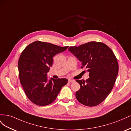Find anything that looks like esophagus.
Segmentation results:
<instances>
[{"instance_id":"34e87169","label":"esophagus","mask_w":131,"mask_h":131,"mask_svg":"<svg viewBox=\"0 0 131 131\" xmlns=\"http://www.w3.org/2000/svg\"><path fill=\"white\" fill-rule=\"evenodd\" d=\"M75 81V80H70V79H69L68 80V82H74Z\"/></svg>"}]
</instances>
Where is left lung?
<instances>
[{"instance_id": "1", "label": "left lung", "mask_w": 131, "mask_h": 131, "mask_svg": "<svg viewBox=\"0 0 131 131\" xmlns=\"http://www.w3.org/2000/svg\"><path fill=\"white\" fill-rule=\"evenodd\" d=\"M68 50L81 62V68L89 72L86 81L77 80L80 85L75 93L77 100L86 106L100 104L112 91L118 72L113 51L105 43L96 41L71 46Z\"/></svg>"}]
</instances>
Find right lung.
<instances>
[{
    "label": "right lung",
    "instance_id": "right-lung-1",
    "mask_svg": "<svg viewBox=\"0 0 131 131\" xmlns=\"http://www.w3.org/2000/svg\"><path fill=\"white\" fill-rule=\"evenodd\" d=\"M68 47L35 41L23 51L18 64L19 80L27 97L34 104L45 106L52 103L67 84L66 78L49 80L47 73L52 66V58Z\"/></svg>",
    "mask_w": 131,
    "mask_h": 131
}]
</instances>
